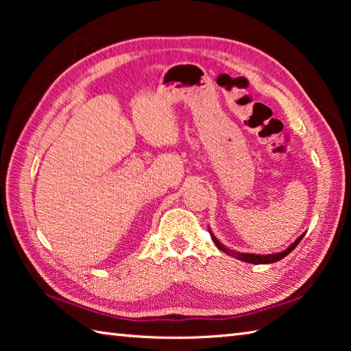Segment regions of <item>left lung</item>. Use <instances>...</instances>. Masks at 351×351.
<instances>
[{"instance_id":"left-lung-1","label":"left lung","mask_w":351,"mask_h":351,"mask_svg":"<svg viewBox=\"0 0 351 351\" xmlns=\"http://www.w3.org/2000/svg\"><path fill=\"white\" fill-rule=\"evenodd\" d=\"M212 235V234H210ZM304 239V235H300L299 239H297L293 245H291L288 249H285L283 252H278V254H269V255H255V254H235V252H232V251H228V249H226L221 243H219L215 237L212 235V240L215 241V245L218 246V249H221L223 252H228V254H232V255H235L237 258H240L241 261H247V263H254V265H263V263H274V261H278V260H282L283 257H287V255L293 251V249H295V246L299 245L300 243V240Z\"/></svg>"}]
</instances>
